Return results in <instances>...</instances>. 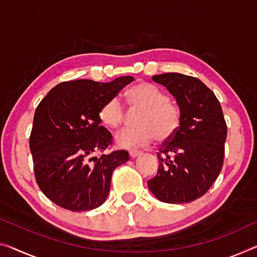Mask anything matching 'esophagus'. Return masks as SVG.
Returning a JSON list of instances; mask_svg holds the SVG:
<instances>
[{
	"mask_svg": "<svg viewBox=\"0 0 257 257\" xmlns=\"http://www.w3.org/2000/svg\"><path fill=\"white\" fill-rule=\"evenodd\" d=\"M141 154H142V153L139 152V151H132V152H130V156H131L132 159H136V157L140 156Z\"/></svg>",
	"mask_w": 257,
	"mask_h": 257,
	"instance_id": "34e87169",
	"label": "esophagus"
}]
</instances>
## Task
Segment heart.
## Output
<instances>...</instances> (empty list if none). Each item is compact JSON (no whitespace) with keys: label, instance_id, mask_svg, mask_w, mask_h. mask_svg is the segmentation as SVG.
I'll list each match as a JSON object with an SVG mask.
<instances>
[{"label":"heart","instance_id":"b5f03b06","mask_svg":"<svg viewBox=\"0 0 257 257\" xmlns=\"http://www.w3.org/2000/svg\"><path fill=\"white\" fill-rule=\"evenodd\" d=\"M130 108L141 110L137 118L138 127L126 128L116 136L120 148L137 149L157 142H167L178 131L181 115L178 105L169 101L163 90L148 82H139L126 92ZM102 124L111 130L119 128L125 118L123 104L117 97L110 98L98 112Z\"/></svg>","mask_w":257,"mask_h":257}]
</instances>
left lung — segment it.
I'll return each mask as SVG.
<instances>
[{
    "mask_svg": "<svg viewBox=\"0 0 257 257\" xmlns=\"http://www.w3.org/2000/svg\"><path fill=\"white\" fill-rule=\"evenodd\" d=\"M152 79L175 96L181 120L157 153V175L148 187L162 202H192L206 194L223 167L227 127L222 106L197 78L171 72Z\"/></svg>",
    "mask_w": 257,
    "mask_h": 257,
    "instance_id": "1",
    "label": "left lung"
}]
</instances>
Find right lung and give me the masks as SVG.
<instances>
[{"label": "right lung", "instance_id": "obj_1", "mask_svg": "<svg viewBox=\"0 0 257 257\" xmlns=\"http://www.w3.org/2000/svg\"><path fill=\"white\" fill-rule=\"evenodd\" d=\"M133 80L124 76L110 82H61L39 103L30 149L39 187L55 204L87 211L105 201L113 170L128 161V153L95 156L112 144L111 133L100 125L98 112Z\"/></svg>", "mask_w": 257, "mask_h": 257}]
</instances>
